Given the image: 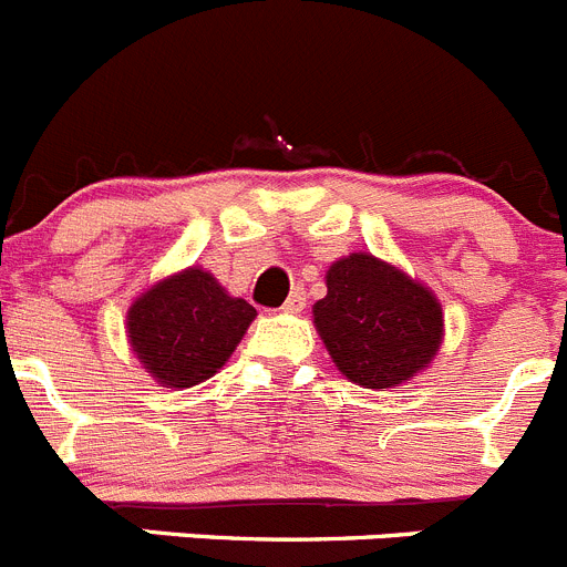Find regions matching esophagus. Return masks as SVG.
<instances>
[{"label":"esophagus","mask_w":567,"mask_h":567,"mask_svg":"<svg viewBox=\"0 0 567 567\" xmlns=\"http://www.w3.org/2000/svg\"><path fill=\"white\" fill-rule=\"evenodd\" d=\"M303 306H306V292L303 289H295V292L287 298V303H284V311L298 315V311H303Z\"/></svg>","instance_id":"esophagus-1"}]
</instances>
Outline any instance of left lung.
Segmentation results:
<instances>
[{
  "mask_svg": "<svg viewBox=\"0 0 567 567\" xmlns=\"http://www.w3.org/2000/svg\"><path fill=\"white\" fill-rule=\"evenodd\" d=\"M315 326L334 365L362 388H393L430 365L444 337L427 287L371 252H351L326 272Z\"/></svg>",
  "mask_w": 567,
  "mask_h": 567,
  "instance_id": "left-lung-1",
  "label": "left lung"
}]
</instances>
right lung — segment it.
<instances>
[{"label":"right lung","mask_w":567,"mask_h":567,"mask_svg":"<svg viewBox=\"0 0 567 567\" xmlns=\"http://www.w3.org/2000/svg\"><path fill=\"white\" fill-rule=\"evenodd\" d=\"M256 309L230 298L219 280L199 267L154 284L128 309L132 351L159 385L194 388L219 371Z\"/></svg>","instance_id":"1"}]
</instances>
